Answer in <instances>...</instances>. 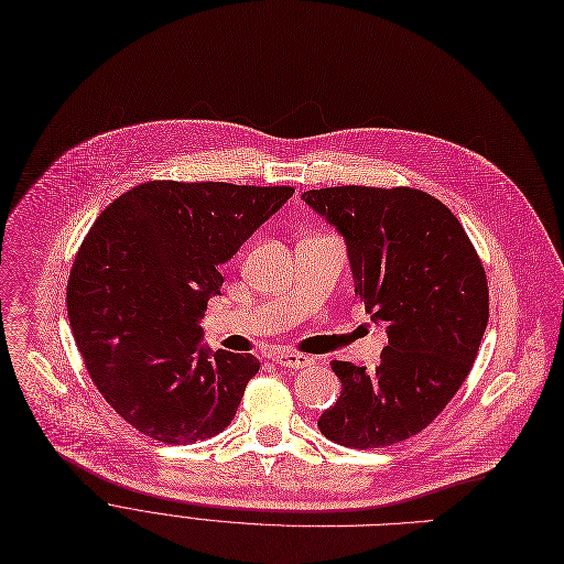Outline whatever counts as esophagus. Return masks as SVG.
<instances>
[{"label": "esophagus", "instance_id": "esophagus-1", "mask_svg": "<svg viewBox=\"0 0 564 564\" xmlns=\"http://www.w3.org/2000/svg\"><path fill=\"white\" fill-rule=\"evenodd\" d=\"M270 359L288 370H300L311 364L306 354H297V351H274V354H270Z\"/></svg>", "mask_w": 564, "mask_h": 564}]
</instances>
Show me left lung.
Masks as SVG:
<instances>
[{
  "label": "left lung",
  "instance_id": "obj_1",
  "mask_svg": "<svg viewBox=\"0 0 564 564\" xmlns=\"http://www.w3.org/2000/svg\"><path fill=\"white\" fill-rule=\"evenodd\" d=\"M302 198L345 240L354 292L389 336L375 370L332 361L343 391L317 427L340 446H391L425 430L470 372L489 319L485 267L459 219L421 189Z\"/></svg>",
  "mask_w": 564,
  "mask_h": 564
}]
</instances>
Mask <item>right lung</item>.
<instances>
[{
  "label": "right lung",
  "instance_id": "1",
  "mask_svg": "<svg viewBox=\"0 0 564 564\" xmlns=\"http://www.w3.org/2000/svg\"><path fill=\"white\" fill-rule=\"evenodd\" d=\"M292 187L143 183L84 237L66 290L70 327L109 406L141 434L194 443L235 419L260 364L203 345L221 264L276 215Z\"/></svg>",
  "mask_w": 564,
  "mask_h": 564
}]
</instances>
